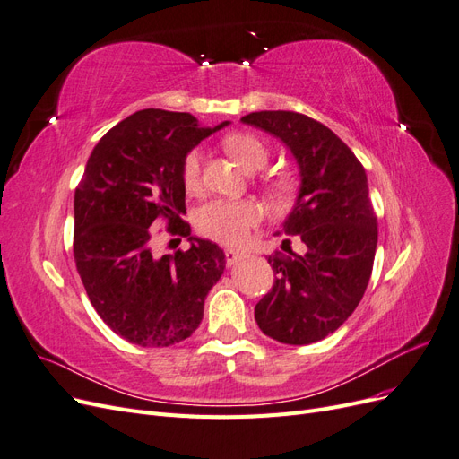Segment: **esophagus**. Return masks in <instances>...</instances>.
<instances>
[{
    "label": "esophagus",
    "mask_w": 459,
    "mask_h": 459,
    "mask_svg": "<svg viewBox=\"0 0 459 459\" xmlns=\"http://www.w3.org/2000/svg\"><path fill=\"white\" fill-rule=\"evenodd\" d=\"M224 255H226V262L230 264V266L243 258V253H239L238 248H224Z\"/></svg>",
    "instance_id": "34e87169"
}]
</instances>
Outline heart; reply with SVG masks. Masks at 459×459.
Listing matches in <instances>:
<instances>
[{
    "instance_id": "b5f03b06",
    "label": "heart",
    "mask_w": 459,
    "mask_h": 459,
    "mask_svg": "<svg viewBox=\"0 0 459 459\" xmlns=\"http://www.w3.org/2000/svg\"><path fill=\"white\" fill-rule=\"evenodd\" d=\"M221 145L230 155L238 160L243 169L256 170L268 162L270 149L262 137L248 132L228 134ZM182 182L187 191H197L201 186V155L199 151H191L182 164ZM272 189L277 195H285L289 191V179L275 176L270 179ZM260 208L251 201L238 199H212L204 203L197 214V230L220 243L238 245L247 239V235L258 224Z\"/></svg>"
}]
</instances>
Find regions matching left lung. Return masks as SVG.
<instances>
[{"instance_id":"left-lung-1","label":"left lung","mask_w":459,"mask_h":459,"mask_svg":"<svg viewBox=\"0 0 459 459\" xmlns=\"http://www.w3.org/2000/svg\"><path fill=\"white\" fill-rule=\"evenodd\" d=\"M241 120L280 137L300 169L299 197L281 231L297 235L304 255L289 247L290 256H268L275 281L255 319L264 335L285 344L322 341L356 310L371 277L377 216L366 170L341 137L307 115L260 110Z\"/></svg>"}]
</instances>
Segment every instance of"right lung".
<instances>
[{"label": "right lung", "mask_w": 459, "mask_h": 459, "mask_svg": "<svg viewBox=\"0 0 459 459\" xmlns=\"http://www.w3.org/2000/svg\"><path fill=\"white\" fill-rule=\"evenodd\" d=\"M189 113L143 108L110 128L88 159L74 193V260L91 307L117 335L170 346L193 335L226 256L191 238L182 164L212 132ZM187 237V252L152 255V226Z\"/></svg>", "instance_id": "add662e5"}]
</instances>
